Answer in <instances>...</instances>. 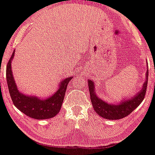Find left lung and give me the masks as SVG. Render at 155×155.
Wrapping results in <instances>:
<instances>
[{
    "mask_svg": "<svg viewBox=\"0 0 155 155\" xmlns=\"http://www.w3.org/2000/svg\"><path fill=\"white\" fill-rule=\"evenodd\" d=\"M148 76L149 70H147L146 74V81L143 83L140 91L138 92L136 95L127 98V100L121 101L120 103L117 104H108L102 99L99 98L98 96L95 93V84L93 81L88 80L89 91H90V99L94 110L97 114L106 120H120L128 116L131 112L134 111L141 104L144 99L147 88V82H148Z\"/></svg>",
    "mask_w": 155,
    "mask_h": 155,
    "instance_id": "8db88e82",
    "label": "left lung"
}]
</instances>
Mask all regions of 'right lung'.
Returning a JSON list of instances; mask_svg holds the SVG:
<instances>
[{
  "label": "right lung",
  "mask_w": 155,
  "mask_h": 155,
  "mask_svg": "<svg viewBox=\"0 0 155 155\" xmlns=\"http://www.w3.org/2000/svg\"><path fill=\"white\" fill-rule=\"evenodd\" d=\"M15 52L14 51L12 53L6 66L7 84L14 105L27 116L35 120H46L56 116L61 108L68 84L72 77L66 78L60 81L56 92L46 99L25 95L19 91L12 74V62Z\"/></svg>",
  "instance_id": "add662e5"
}]
</instances>
